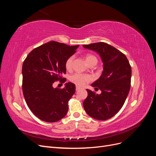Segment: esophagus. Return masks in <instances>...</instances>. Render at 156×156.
<instances>
[{
    "label": "esophagus",
    "instance_id": "obj_1",
    "mask_svg": "<svg viewBox=\"0 0 156 156\" xmlns=\"http://www.w3.org/2000/svg\"><path fill=\"white\" fill-rule=\"evenodd\" d=\"M81 87H78V86H77L76 87V90L77 91H78V90H81Z\"/></svg>",
    "mask_w": 156,
    "mask_h": 156
}]
</instances>
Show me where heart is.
I'll list each match as a JSON object with an SVG mask.
<instances>
[{
    "mask_svg": "<svg viewBox=\"0 0 156 156\" xmlns=\"http://www.w3.org/2000/svg\"><path fill=\"white\" fill-rule=\"evenodd\" d=\"M73 58H74L73 56H71L67 59V60L66 61L65 66H66V68L67 69H70L72 68ZM85 59L88 64H90L91 62H94V61L98 62V60L96 56H94L92 55H87L86 56ZM92 80V77L91 75H90L88 74H83L80 73H75L70 77V81L80 87H83L84 85H86L88 83L90 82Z\"/></svg>",
    "mask_w": 156,
    "mask_h": 156,
    "instance_id": "1",
    "label": "heart"
}]
</instances>
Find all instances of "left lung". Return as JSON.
Masks as SVG:
<instances>
[{
    "label": "left lung",
    "mask_w": 156,
    "mask_h": 156,
    "mask_svg": "<svg viewBox=\"0 0 156 156\" xmlns=\"http://www.w3.org/2000/svg\"><path fill=\"white\" fill-rule=\"evenodd\" d=\"M83 46L96 52L103 64L101 75L91 84L101 93L95 94L87 89L84 111L94 119L106 120L114 116L124 104L131 87V66L124 54L104 42Z\"/></svg>",
    "instance_id": "1"
}]
</instances>
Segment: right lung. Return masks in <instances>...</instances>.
Segmentation results:
<instances>
[{
	"label": "right lung",
	"instance_id": "1",
	"mask_svg": "<svg viewBox=\"0 0 156 156\" xmlns=\"http://www.w3.org/2000/svg\"><path fill=\"white\" fill-rule=\"evenodd\" d=\"M79 46L51 41L33 49L23 62V95L28 107L40 120L55 122L66 115L75 85L68 82L60 89L53 84L56 81H66L62 77L66 72V61Z\"/></svg>",
	"mask_w": 156,
	"mask_h": 156
}]
</instances>
